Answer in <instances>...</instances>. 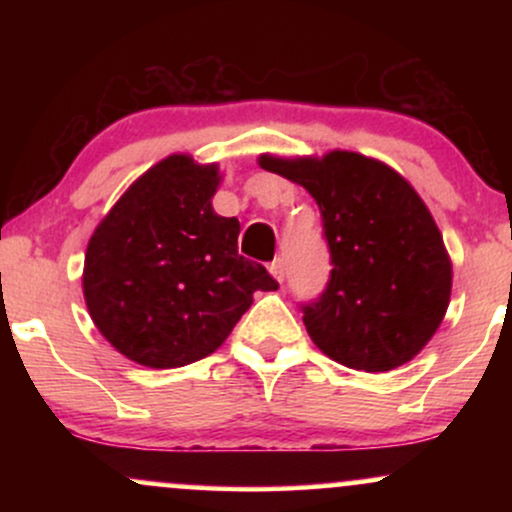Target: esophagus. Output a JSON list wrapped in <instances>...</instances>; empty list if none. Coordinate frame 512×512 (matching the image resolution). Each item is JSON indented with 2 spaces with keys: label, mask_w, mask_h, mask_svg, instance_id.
Listing matches in <instances>:
<instances>
[{
  "label": "esophagus",
  "mask_w": 512,
  "mask_h": 512,
  "mask_svg": "<svg viewBox=\"0 0 512 512\" xmlns=\"http://www.w3.org/2000/svg\"><path fill=\"white\" fill-rule=\"evenodd\" d=\"M269 272H272L274 279L281 284V281L286 279V262L281 260V257H276V260H274L272 264H269Z\"/></svg>",
  "instance_id": "esophagus-1"
}]
</instances>
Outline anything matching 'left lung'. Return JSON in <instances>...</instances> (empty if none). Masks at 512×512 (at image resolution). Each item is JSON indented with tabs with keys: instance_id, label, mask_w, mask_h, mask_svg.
Returning a JSON list of instances; mask_svg holds the SVG:
<instances>
[{
	"instance_id": "obj_1",
	"label": "left lung",
	"mask_w": 512,
	"mask_h": 512,
	"mask_svg": "<svg viewBox=\"0 0 512 512\" xmlns=\"http://www.w3.org/2000/svg\"><path fill=\"white\" fill-rule=\"evenodd\" d=\"M303 185L322 214L332 272L301 303L317 349L346 368L385 373L428 344L450 303L452 264L431 211L397 170L354 151L260 156Z\"/></svg>"
}]
</instances>
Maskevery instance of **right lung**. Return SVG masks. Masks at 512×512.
<instances>
[{
	"label": "right lung",
	"instance_id": "obj_1",
	"mask_svg": "<svg viewBox=\"0 0 512 512\" xmlns=\"http://www.w3.org/2000/svg\"><path fill=\"white\" fill-rule=\"evenodd\" d=\"M219 166L173 154L149 168L98 223L86 248L93 325L129 361L178 368L214 354L279 284L238 255L240 223L211 207Z\"/></svg>",
	"mask_w": 512,
	"mask_h": 512
}]
</instances>
